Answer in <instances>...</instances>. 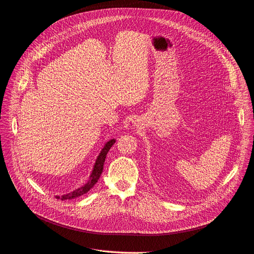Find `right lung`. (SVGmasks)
Masks as SVG:
<instances>
[{"instance_id": "add662e5", "label": "right lung", "mask_w": 254, "mask_h": 254, "mask_svg": "<svg viewBox=\"0 0 254 254\" xmlns=\"http://www.w3.org/2000/svg\"><path fill=\"white\" fill-rule=\"evenodd\" d=\"M116 142V139H111L109 140L104 148L102 149V151L100 152L97 160H96V163L94 165V170L92 172V175L90 176V180L89 182L83 185L82 187H80L79 189L69 192V193H66V194H64L62 196H59V195H56V198L57 199H61V200H65V199H72V198H75V197H78L82 194H86L87 192H89L91 190L92 188H94V186L98 183L102 173H103V170H104V163H105V160H106V157H107V154L109 152V150L111 149V147L113 146V144Z\"/></svg>"}]
</instances>
